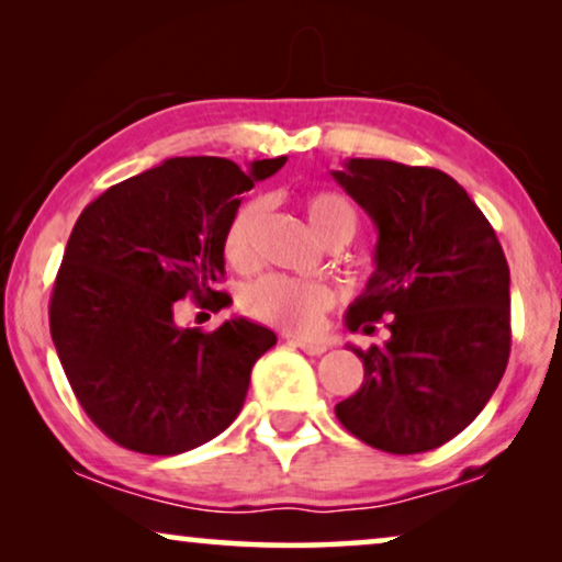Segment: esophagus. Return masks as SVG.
<instances>
[{
  "instance_id": "esophagus-1",
  "label": "esophagus",
  "mask_w": 562,
  "mask_h": 562,
  "mask_svg": "<svg viewBox=\"0 0 562 562\" xmlns=\"http://www.w3.org/2000/svg\"><path fill=\"white\" fill-rule=\"evenodd\" d=\"M294 348L304 350L306 356H322V352H327V342L322 340H302V337H294V340H289Z\"/></svg>"
}]
</instances>
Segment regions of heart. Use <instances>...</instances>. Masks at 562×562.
<instances>
[{
	"label": "heart",
	"mask_w": 562,
	"mask_h": 562,
	"mask_svg": "<svg viewBox=\"0 0 562 562\" xmlns=\"http://www.w3.org/2000/svg\"><path fill=\"white\" fill-rule=\"evenodd\" d=\"M306 220L325 243L350 240L358 227V212L348 196L319 189L304 199ZM266 217V199L252 196L229 214L222 233V252L237 271L256 266V235ZM240 306L248 317L286 333H312L322 317L335 306V291L325 281H304L291 276L268 273L248 283L240 294Z\"/></svg>",
	"instance_id": "b5f03b06"
}]
</instances>
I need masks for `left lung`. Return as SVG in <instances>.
<instances>
[{
    "label": "left lung",
    "mask_w": 562,
    "mask_h": 562,
    "mask_svg": "<svg viewBox=\"0 0 562 562\" xmlns=\"http://www.w3.org/2000/svg\"><path fill=\"white\" fill-rule=\"evenodd\" d=\"M335 181L379 227L375 271L348 329L391 340L358 350L363 383L335 406L358 440L394 456L435 450L479 417L509 363V266L498 237L448 173L350 158Z\"/></svg>",
    "instance_id": "1"
}]
</instances>
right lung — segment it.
Listing matches in <instances>:
<instances>
[{
	"label": "right lung",
	"instance_id": "add662e5",
	"mask_svg": "<svg viewBox=\"0 0 562 562\" xmlns=\"http://www.w3.org/2000/svg\"><path fill=\"white\" fill-rule=\"evenodd\" d=\"M286 156L250 171L191 156L114 183L87 204L50 294V337L89 419L122 448L179 456L233 425L256 360L276 335L250 319L212 333L176 327L179 299L227 306L222 233L240 194Z\"/></svg>",
	"mask_w": 562,
	"mask_h": 562
}]
</instances>
